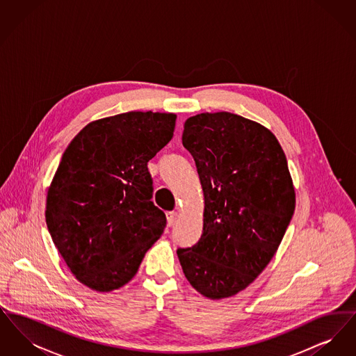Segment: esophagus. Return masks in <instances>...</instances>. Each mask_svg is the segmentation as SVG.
Returning <instances> with one entry per match:
<instances>
[{"mask_svg": "<svg viewBox=\"0 0 356 356\" xmlns=\"http://www.w3.org/2000/svg\"><path fill=\"white\" fill-rule=\"evenodd\" d=\"M177 218H179L177 212H173V211L167 212V220H168V225H170V227L175 225V224L177 222Z\"/></svg>", "mask_w": 356, "mask_h": 356, "instance_id": "34e87169", "label": "esophagus"}]
</instances>
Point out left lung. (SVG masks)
Listing matches in <instances>:
<instances>
[{
    "label": "left lung",
    "mask_w": 356,
    "mask_h": 356,
    "mask_svg": "<svg viewBox=\"0 0 356 356\" xmlns=\"http://www.w3.org/2000/svg\"><path fill=\"white\" fill-rule=\"evenodd\" d=\"M204 192L199 241L177 248L186 280L209 299L236 295L271 261L295 211V191L279 141L263 125L228 112L184 124Z\"/></svg>",
    "instance_id": "left-lung-1"
}]
</instances>
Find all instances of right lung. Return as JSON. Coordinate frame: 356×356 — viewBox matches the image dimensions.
Listing matches in <instances>:
<instances>
[{
	"instance_id": "obj_1",
	"label": "right lung",
	"mask_w": 356,
	"mask_h": 356,
	"mask_svg": "<svg viewBox=\"0 0 356 356\" xmlns=\"http://www.w3.org/2000/svg\"><path fill=\"white\" fill-rule=\"evenodd\" d=\"M176 115L128 112L88 124L63 154L47 225L72 273L109 292L127 284L167 225L152 202L148 161L172 138Z\"/></svg>"
}]
</instances>
